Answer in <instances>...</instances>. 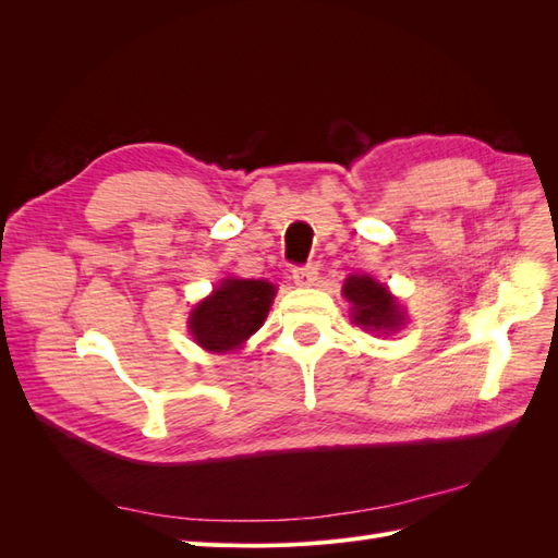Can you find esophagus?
<instances>
[{"instance_id":"34e87169","label":"esophagus","mask_w":558,"mask_h":558,"mask_svg":"<svg viewBox=\"0 0 558 558\" xmlns=\"http://www.w3.org/2000/svg\"><path fill=\"white\" fill-rule=\"evenodd\" d=\"M318 279V272L314 265H300V267H293V281L298 286H314Z\"/></svg>"}]
</instances>
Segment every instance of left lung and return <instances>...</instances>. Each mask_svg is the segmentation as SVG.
Segmentation results:
<instances>
[{
	"label": "left lung",
	"mask_w": 558,
	"mask_h": 558,
	"mask_svg": "<svg viewBox=\"0 0 558 558\" xmlns=\"http://www.w3.org/2000/svg\"><path fill=\"white\" fill-rule=\"evenodd\" d=\"M344 298L353 305V320L367 330H396L402 312L396 298L367 275H353L344 283Z\"/></svg>",
	"instance_id": "8db88e82"
}]
</instances>
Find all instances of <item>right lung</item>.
I'll list each match as a JSON object with an SVG mask.
<instances>
[{
    "instance_id": "add662e5",
    "label": "right lung",
    "mask_w": 558,
    "mask_h": 558,
    "mask_svg": "<svg viewBox=\"0 0 558 558\" xmlns=\"http://www.w3.org/2000/svg\"><path fill=\"white\" fill-rule=\"evenodd\" d=\"M275 291L267 281L226 279L191 316L195 342L207 351L238 349L263 326Z\"/></svg>"
}]
</instances>
